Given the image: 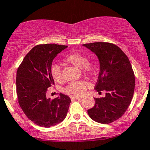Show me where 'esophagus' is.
I'll list each match as a JSON object with an SVG mask.
<instances>
[{
  "label": "esophagus",
  "mask_w": 150,
  "mask_h": 150,
  "mask_svg": "<svg viewBox=\"0 0 150 150\" xmlns=\"http://www.w3.org/2000/svg\"><path fill=\"white\" fill-rule=\"evenodd\" d=\"M70 98H71V100H79V99H80L81 98H80V97L71 96V97H70Z\"/></svg>",
  "instance_id": "34e87169"
}]
</instances>
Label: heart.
Masks as SVG:
<instances>
[{"mask_svg": "<svg viewBox=\"0 0 150 150\" xmlns=\"http://www.w3.org/2000/svg\"><path fill=\"white\" fill-rule=\"evenodd\" d=\"M66 63L80 68L82 73L89 76H93L97 72V65L92 61H88L85 56L78 52H72L64 58ZM50 73L54 80L60 82L63 80L62 71L58 65H52ZM87 82L84 80L70 82L64 89V92L71 96H81L85 92Z\"/></svg>", "mask_w": 150, "mask_h": 150, "instance_id": "heart-1", "label": "heart"}]
</instances>
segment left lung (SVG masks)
Segmentation results:
<instances>
[{
	"instance_id": "8db88e82",
	"label": "left lung",
	"mask_w": 150,
	"mask_h": 150,
	"mask_svg": "<svg viewBox=\"0 0 150 150\" xmlns=\"http://www.w3.org/2000/svg\"><path fill=\"white\" fill-rule=\"evenodd\" d=\"M96 54L100 73L94 89L104 98H94L95 105L87 110L95 122L110 124L123 115L131 104L135 89V75L129 58L116 45L97 42L83 44Z\"/></svg>"
}]
</instances>
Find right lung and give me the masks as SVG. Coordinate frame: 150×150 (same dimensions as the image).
<instances>
[{
  "mask_svg": "<svg viewBox=\"0 0 150 150\" xmlns=\"http://www.w3.org/2000/svg\"><path fill=\"white\" fill-rule=\"evenodd\" d=\"M68 46L38 45L23 58L16 77L18 102L23 113L34 124L49 128L66 118L71 100L60 93L54 99L47 98L49 87L54 84L51 70L52 61Z\"/></svg>",
  "mask_w": 150,
  "mask_h": 150,
  "instance_id": "1",
  "label": "right lung"
}]
</instances>
